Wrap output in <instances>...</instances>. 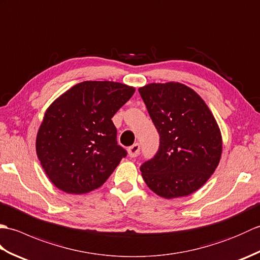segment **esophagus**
Returning a JSON list of instances; mask_svg holds the SVG:
<instances>
[{"instance_id":"obj_1","label":"esophagus","mask_w":260,"mask_h":260,"mask_svg":"<svg viewBox=\"0 0 260 260\" xmlns=\"http://www.w3.org/2000/svg\"><path fill=\"white\" fill-rule=\"evenodd\" d=\"M127 151H128V155L131 157H136L140 154L141 146H140L139 143H135L134 145H132L131 147H128V150H127Z\"/></svg>"}]
</instances>
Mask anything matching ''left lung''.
<instances>
[{
    "label": "left lung",
    "mask_w": 260,
    "mask_h": 260,
    "mask_svg": "<svg viewBox=\"0 0 260 260\" xmlns=\"http://www.w3.org/2000/svg\"><path fill=\"white\" fill-rule=\"evenodd\" d=\"M139 91L159 134L155 156L141 165L143 179L162 198L189 196L220 162L222 139L217 121L203 99L180 82L150 84Z\"/></svg>",
    "instance_id": "obj_1"
}]
</instances>
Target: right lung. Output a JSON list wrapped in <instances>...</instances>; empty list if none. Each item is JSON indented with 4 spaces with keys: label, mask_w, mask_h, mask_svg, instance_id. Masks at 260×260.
I'll return each mask as SVG.
<instances>
[{
    "label": "right lung",
    "mask_w": 260,
    "mask_h": 260,
    "mask_svg": "<svg viewBox=\"0 0 260 260\" xmlns=\"http://www.w3.org/2000/svg\"><path fill=\"white\" fill-rule=\"evenodd\" d=\"M135 92L115 81H84L46 110L37 134L39 161L52 183L71 194L102 186L127 152L117 144L113 116Z\"/></svg>",
    "instance_id": "right-lung-1"
}]
</instances>
